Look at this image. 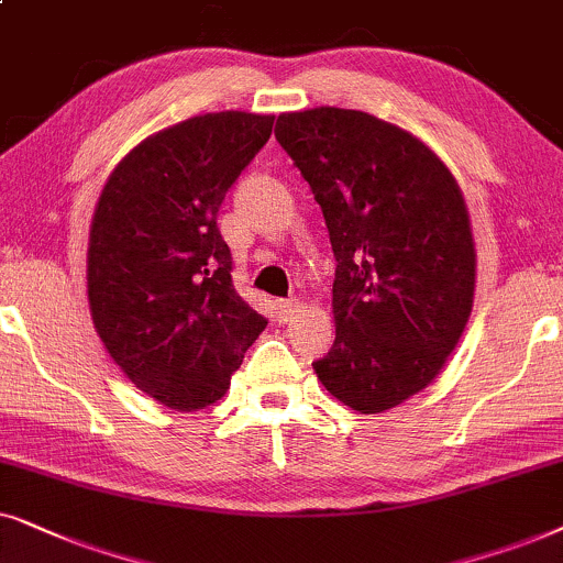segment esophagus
Here are the masks:
<instances>
[{"instance_id":"esophagus-1","label":"esophagus","mask_w":563,"mask_h":563,"mask_svg":"<svg viewBox=\"0 0 563 563\" xmlns=\"http://www.w3.org/2000/svg\"><path fill=\"white\" fill-rule=\"evenodd\" d=\"M303 306H301V301H298V298H286V301H277V319L280 321H294L296 317H298V311H301Z\"/></svg>"}]
</instances>
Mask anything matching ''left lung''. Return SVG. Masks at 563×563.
Listing matches in <instances>:
<instances>
[{"label":"left lung","instance_id":"left-lung-1","mask_svg":"<svg viewBox=\"0 0 563 563\" xmlns=\"http://www.w3.org/2000/svg\"><path fill=\"white\" fill-rule=\"evenodd\" d=\"M275 139L321 206L336 260V336L313 371L360 415L399 407L443 371L474 306L461 187L430 146L363 110L283 112Z\"/></svg>","mask_w":563,"mask_h":563}]
</instances>
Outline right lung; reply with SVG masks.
Here are the masks:
<instances>
[{"mask_svg":"<svg viewBox=\"0 0 563 563\" xmlns=\"http://www.w3.org/2000/svg\"><path fill=\"white\" fill-rule=\"evenodd\" d=\"M275 115L187 118L125 154L97 200L87 298L120 371L164 407L203 409L227 394L267 319L231 283L216 216Z\"/></svg>","mask_w":563,"mask_h":563,"instance_id":"add662e5","label":"right lung"}]
</instances>
